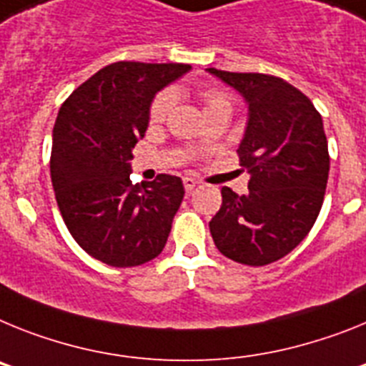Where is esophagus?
Returning a JSON list of instances; mask_svg holds the SVG:
<instances>
[{
  "label": "esophagus",
  "mask_w": 366,
  "mask_h": 366,
  "mask_svg": "<svg viewBox=\"0 0 366 366\" xmlns=\"http://www.w3.org/2000/svg\"><path fill=\"white\" fill-rule=\"evenodd\" d=\"M182 182H184V187H186V192L189 193V192H192V189H193V187H195L197 184H199V180L192 179V177H184Z\"/></svg>",
  "instance_id": "1"
}]
</instances>
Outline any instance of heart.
<instances>
[{"label":"heart","mask_w":366,"mask_h":366,"mask_svg":"<svg viewBox=\"0 0 366 366\" xmlns=\"http://www.w3.org/2000/svg\"><path fill=\"white\" fill-rule=\"evenodd\" d=\"M201 97L206 104V110L219 107V104H230V97L219 90H206L202 92ZM173 101H174L173 92L169 90L162 92V94L158 95L157 99L152 101L151 104V122L158 123L162 122V119H165V116L169 114L171 107H173Z\"/></svg>","instance_id":"obj_1"}]
</instances>
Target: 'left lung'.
<instances>
[{
  "label": "left lung",
  "instance_id": "left-lung-1",
  "mask_svg": "<svg viewBox=\"0 0 366 366\" xmlns=\"http://www.w3.org/2000/svg\"><path fill=\"white\" fill-rule=\"evenodd\" d=\"M212 75L243 95L249 122L237 154L250 173L249 193L222 187L209 221L215 247L243 265L284 258L315 224L328 184L330 154L322 117L306 95L263 73Z\"/></svg>",
  "mask_w": 366,
  "mask_h": 366
}]
</instances>
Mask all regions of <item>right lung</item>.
Instances as JSON below:
<instances>
[{
	"mask_svg": "<svg viewBox=\"0 0 366 366\" xmlns=\"http://www.w3.org/2000/svg\"><path fill=\"white\" fill-rule=\"evenodd\" d=\"M189 64L116 62L82 82L53 129L51 182L73 239L92 258L136 267L164 250L184 199L182 180L130 182V160L149 127L154 95Z\"/></svg>",
	"mask_w": 366,
	"mask_h": 366,
	"instance_id": "1",
	"label": "right lung"
}]
</instances>
